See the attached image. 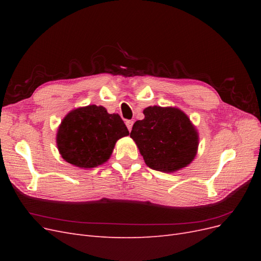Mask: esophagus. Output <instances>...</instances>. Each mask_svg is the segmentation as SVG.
Instances as JSON below:
<instances>
[{
    "label": "esophagus",
    "instance_id": "obj_1",
    "mask_svg": "<svg viewBox=\"0 0 261 261\" xmlns=\"http://www.w3.org/2000/svg\"><path fill=\"white\" fill-rule=\"evenodd\" d=\"M133 124H134V121H132V120H127V121H126V126H127V128H128V130H129V132L132 130Z\"/></svg>",
    "mask_w": 261,
    "mask_h": 261
}]
</instances>
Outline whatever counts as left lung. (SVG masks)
Returning <instances> with one entry per match:
<instances>
[{"label": "left lung", "instance_id": "obj_1", "mask_svg": "<svg viewBox=\"0 0 261 261\" xmlns=\"http://www.w3.org/2000/svg\"><path fill=\"white\" fill-rule=\"evenodd\" d=\"M144 114V120L133 125L130 137L149 168L174 172L194 160L198 134L184 112L154 106L146 108Z\"/></svg>", "mask_w": 261, "mask_h": 261}]
</instances>
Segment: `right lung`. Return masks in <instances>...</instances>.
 <instances>
[{
    "label": "right lung",
    "mask_w": 261,
    "mask_h": 261,
    "mask_svg": "<svg viewBox=\"0 0 261 261\" xmlns=\"http://www.w3.org/2000/svg\"><path fill=\"white\" fill-rule=\"evenodd\" d=\"M128 134L120 115L109 114L103 107L88 106L76 109L64 117L57 144L66 162L90 169L106 162L116 140Z\"/></svg>",
    "instance_id": "right-lung-1"
}]
</instances>
